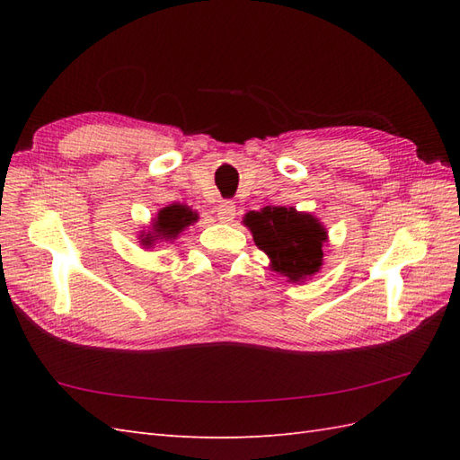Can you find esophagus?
<instances>
[{
	"mask_svg": "<svg viewBox=\"0 0 460 460\" xmlns=\"http://www.w3.org/2000/svg\"><path fill=\"white\" fill-rule=\"evenodd\" d=\"M235 211H237L235 203H233V201H221L217 205V219L221 223H231L233 219H235Z\"/></svg>",
	"mask_w": 460,
	"mask_h": 460,
	"instance_id": "1",
	"label": "esophagus"
}]
</instances>
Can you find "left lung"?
Here are the masks:
<instances>
[{
	"instance_id": "left-lung-1",
	"label": "left lung",
	"mask_w": 460,
	"mask_h": 460,
	"mask_svg": "<svg viewBox=\"0 0 460 460\" xmlns=\"http://www.w3.org/2000/svg\"><path fill=\"white\" fill-rule=\"evenodd\" d=\"M243 223L251 229L255 245L269 255L270 269L282 277L302 282L320 270L328 233L314 215L267 205L249 211Z\"/></svg>"
}]
</instances>
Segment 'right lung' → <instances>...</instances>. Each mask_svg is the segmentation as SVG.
I'll return each mask as SVG.
<instances>
[{"instance_id": "right-lung-1", "label": "right lung", "mask_w": 460, "mask_h": 460, "mask_svg": "<svg viewBox=\"0 0 460 460\" xmlns=\"http://www.w3.org/2000/svg\"><path fill=\"white\" fill-rule=\"evenodd\" d=\"M195 221H198V213L191 211L188 205L172 203L158 211L148 233H140V243L144 247H154L155 243L173 241L185 227H190Z\"/></svg>"}]
</instances>
